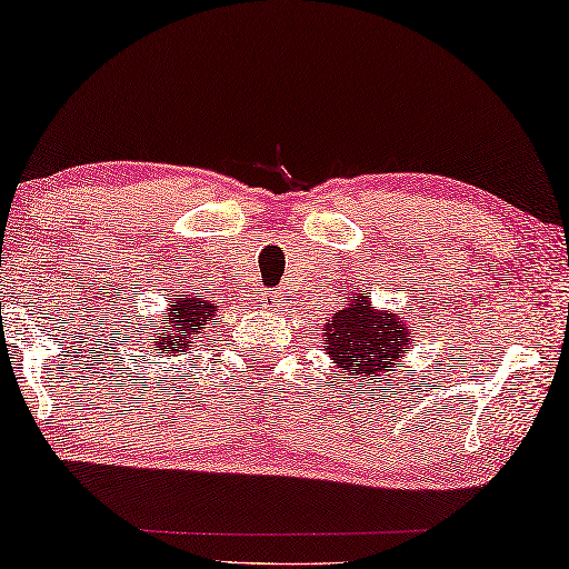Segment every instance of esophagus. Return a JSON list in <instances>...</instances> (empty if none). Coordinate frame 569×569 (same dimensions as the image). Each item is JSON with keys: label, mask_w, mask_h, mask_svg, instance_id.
<instances>
[{"label": "esophagus", "mask_w": 569, "mask_h": 569, "mask_svg": "<svg viewBox=\"0 0 569 569\" xmlns=\"http://www.w3.org/2000/svg\"><path fill=\"white\" fill-rule=\"evenodd\" d=\"M273 303H276V306H283V299H281V296H273Z\"/></svg>", "instance_id": "esophagus-1"}]
</instances>
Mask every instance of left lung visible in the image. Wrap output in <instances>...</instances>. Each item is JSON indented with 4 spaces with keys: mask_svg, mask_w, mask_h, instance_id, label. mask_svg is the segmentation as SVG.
I'll return each instance as SVG.
<instances>
[{
    "mask_svg": "<svg viewBox=\"0 0 569 569\" xmlns=\"http://www.w3.org/2000/svg\"><path fill=\"white\" fill-rule=\"evenodd\" d=\"M410 321L395 311H382L362 293H349L341 309L321 329L323 351L331 365L357 382L382 380L395 372L415 345Z\"/></svg>",
    "mask_w": 569,
    "mask_h": 569,
    "instance_id": "left-lung-1",
    "label": "left lung"
}]
</instances>
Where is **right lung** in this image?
Instances as JSON below:
<instances>
[{
	"instance_id": "obj_1",
	"label": "right lung",
	"mask_w": 569,
	"mask_h": 569,
	"mask_svg": "<svg viewBox=\"0 0 569 569\" xmlns=\"http://www.w3.org/2000/svg\"><path fill=\"white\" fill-rule=\"evenodd\" d=\"M218 313V303L200 299V296L189 291V288H179L174 299H169L164 313L159 317L157 323L158 333L149 331V349L154 351V357L164 359V365L171 359L182 355V351H192L202 341V333L207 323L214 319Z\"/></svg>"
}]
</instances>
